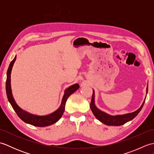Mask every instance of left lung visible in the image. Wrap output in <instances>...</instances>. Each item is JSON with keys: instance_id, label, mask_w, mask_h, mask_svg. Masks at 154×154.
<instances>
[{"instance_id": "8db88e82", "label": "left lung", "mask_w": 154, "mask_h": 154, "mask_svg": "<svg viewBox=\"0 0 154 154\" xmlns=\"http://www.w3.org/2000/svg\"><path fill=\"white\" fill-rule=\"evenodd\" d=\"M147 91H148V87H147ZM94 92L93 91L92 99H91V102L90 104L91 110H92L94 116H95L98 120H100V122H103L104 124H106V125H110V126H121L122 125V124L126 123L127 122H128V121L134 119V118L137 116V114H138L140 112V110H142V107L143 106V104H144V102H145V100L143 101L142 106H140V109H138L136 111H135V112L123 114V115L111 116L97 109L96 106L94 105Z\"/></svg>"}]
</instances>
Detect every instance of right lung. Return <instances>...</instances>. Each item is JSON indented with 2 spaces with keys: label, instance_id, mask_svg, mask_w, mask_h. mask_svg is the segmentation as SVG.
I'll list each match as a JSON object with an SVG mask.
<instances>
[{
  "label": "right lung",
  "instance_id": "obj_1",
  "mask_svg": "<svg viewBox=\"0 0 154 154\" xmlns=\"http://www.w3.org/2000/svg\"><path fill=\"white\" fill-rule=\"evenodd\" d=\"M16 59V56H15L14 60L11 62V63L9 65L7 73H6L7 77H6V95H7L8 101L12 105L13 109L15 110L16 113L17 114V115L22 120L24 121V122L26 123L32 124V125L35 126H38V127L48 126L57 122V121L60 119L61 116L63 115L64 110H65V103H66L67 99L72 93H73L75 91H76L78 89H79V84H75L67 88V89L65 91V94L63 95V99H62L61 106L56 111H55L54 112L49 114V115L44 116H38L35 115H32V114H29L26 112V111L22 110L16 104L14 99H13L12 91H11V73L13 64H14Z\"/></svg>",
  "mask_w": 154,
  "mask_h": 154
}]
</instances>
